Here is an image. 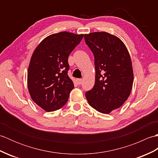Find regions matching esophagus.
I'll return each mask as SVG.
<instances>
[{"mask_svg": "<svg viewBox=\"0 0 158 158\" xmlns=\"http://www.w3.org/2000/svg\"><path fill=\"white\" fill-rule=\"evenodd\" d=\"M76 82L78 85H81L82 83V79H76Z\"/></svg>", "mask_w": 158, "mask_h": 158, "instance_id": "34e87169", "label": "esophagus"}]
</instances>
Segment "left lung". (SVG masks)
<instances>
[{
    "label": "left lung",
    "mask_w": 158,
    "mask_h": 158,
    "mask_svg": "<svg viewBox=\"0 0 158 158\" xmlns=\"http://www.w3.org/2000/svg\"><path fill=\"white\" fill-rule=\"evenodd\" d=\"M84 39L94 56L96 70L95 84L85 97L94 109L109 114L130 94L134 81L130 56L122 40L108 32H92Z\"/></svg>",
    "instance_id": "left-lung-1"
}]
</instances>
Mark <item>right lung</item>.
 Returning <instances> with one entry per match:
<instances>
[{
	"mask_svg": "<svg viewBox=\"0 0 158 158\" xmlns=\"http://www.w3.org/2000/svg\"><path fill=\"white\" fill-rule=\"evenodd\" d=\"M83 35L60 32L47 36L33 52L28 70V88L45 111L58 110L68 101L74 84L68 76V58Z\"/></svg>",
	"mask_w": 158,
	"mask_h": 158,
	"instance_id": "obj_1",
	"label": "right lung"
}]
</instances>
